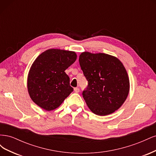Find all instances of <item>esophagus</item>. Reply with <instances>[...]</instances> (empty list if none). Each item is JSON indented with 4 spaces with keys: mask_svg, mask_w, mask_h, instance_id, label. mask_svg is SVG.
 <instances>
[{
    "mask_svg": "<svg viewBox=\"0 0 156 156\" xmlns=\"http://www.w3.org/2000/svg\"><path fill=\"white\" fill-rule=\"evenodd\" d=\"M74 91H75V92L78 93V92H79V88H77V87H76V88H74Z\"/></svg>",
    "mask_w": 156,
    "mask_h": 156,
    "instance_id": "esophagus-1",
    "label": "esophagus"
}]
</instances>
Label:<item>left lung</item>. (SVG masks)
Listing matches in <instances>:
<instances>
[{
    "label": "left lung",
    "instance_id": "left-lung-1",
    "mask_svg": "<svg viewBox=\"0 0 156 156\" xmlns=\"http://www.w3.org/2000/svg\"><path fill=\"white\" fill-rule=\"evenodd\" d=\"M79 61L88 81L83 96L90 109L100 116L119 109L129 91V80L124 65L115 56L89 52L80 55Z\"/></svg>",
    "mask_w": 156,
    "mask_h": 156
}]
</instances>
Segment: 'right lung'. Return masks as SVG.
Masks as SVG:
<instances>
[{
  "label": "right lung",
  "mask_w": 156,
  "mask_h": 156,
  "mask_svg": "<svg viewBox=\"0 0 156 156\" xmlns=\"http://www.w3.org/2000/svg\"><path fill=\"white\" fill-rule=\"evenodd\" d=\"M73 51L48 49L33 62L27 79V88L32 100L46 111L58 107L73 88L64 71L75 62Z\"/></svg>",
  "instance_id": "right-lung-1"
}]
</instances>
